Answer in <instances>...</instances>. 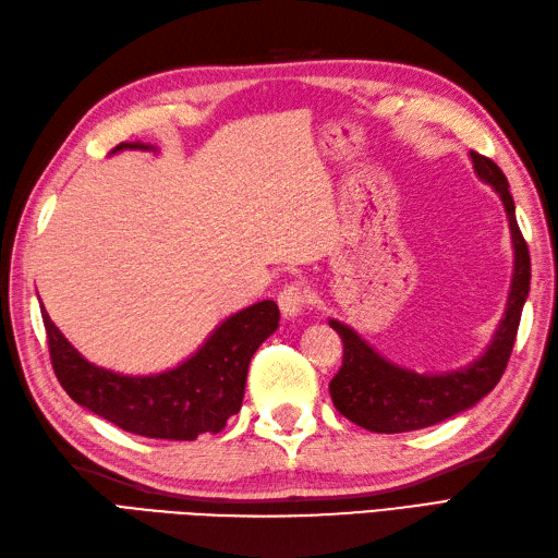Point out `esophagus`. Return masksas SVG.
<instances>
[{
	"label": "esophagus",
	"mask_w": 558,
	"mask_h": 558,
	"mask_svg": "<svg viewBox=\"0 0 558 558\" xmlns=\"http://www.w3.org/2000/svg\"><path fill=\"white\" fill-rule=\"evenodd\" d=\"M310 303V295L307 291L301 287V283H291V287L283 289L279 293V307H281V315L287 319H295L301 317L305 307Z\"/></svg>",
	"instance_id": "obj_1"
}]
</instances>
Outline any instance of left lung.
Returning a JSON list of instances; mask_svg holds the SVG:
<instances>
[{
  "instance_id": "left-lung-1",
  "label": "left lung",
  "mask_w": 558,
  "mask_h": 558,
  "mask_svg": "<svg viewBox=\"0 0 558 558\" xmlns=\"http://www.w3.org/2000/svg\"><path fill=\"white\" fill-rule=\"evenodd\" d=\"M471 162L475 177L490 184L499 196L511 232L513 271L505 315L478 357L457 369L424 374L390 362L352 326L329 319V326L343 341V366L329 384L331 400L338 412L366 430L407 433L436 426L478 404L507 369L530 293V255L515 222V206L505 172L490 158L475 151H471Z\"/></svg>"
}]
</instances>
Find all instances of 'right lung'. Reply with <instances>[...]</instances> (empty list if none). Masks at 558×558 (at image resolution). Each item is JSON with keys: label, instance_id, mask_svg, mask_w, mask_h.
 <instances>
[{"label": "right lung", "instance_id": "1", "mask_svg": "<svg viewBox=\"0 0 558 558\" xmlns=\"http://www.w3.org/2000/svg\"><path fill=\"white\" fill-rule=\"evenodd\" d=\"M120 151H154L151 144H120ZM51 364L80 407L134 436L196 440L217 433L241 410L251 357L279 329V307L260 301L225 317L192 355L158 374H120L89 362L47 315Z\"/></svg>", "mask_w": 558, "mask_h": 558}]
</instances>
